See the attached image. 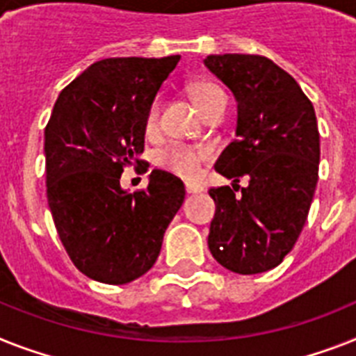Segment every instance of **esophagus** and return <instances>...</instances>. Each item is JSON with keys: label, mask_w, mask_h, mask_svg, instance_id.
Returning a JSON list of instances; mask_svg holds the SVG:
<instances>
[{"label": "esophagus", "mask_w": 356, "mask_h": 356, "mask_svg": "<svg viewBox=\"0 0 356 356\" xmlns=\"http://www.w3.org/2000/svg\"><path fill=\"white\" fill-rule=\"evenodd\" d=\"M185 191H187V195H196V193H202V187L198 184H191V181H185Z\"/></svg>", "instance_id": "1"}]
</instances>
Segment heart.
Returning a JSON list of instances; mask_svg holds the SVG:
<instances>
[{
  "label": "heart",
  "mask_w": 356,
  "mask_h": 356,
  "mask_svg": "<svg viewBox=\"0 0 356 356\" xmlns=\"http://www.w3.org/2000/svg\"><path fill=\"white\" fill-rule=\"evenodd\" d=\"M191 94L195 98L196 105L204 114L213 111L214 107L222 102H227L225 92L220 89L218 85L211 83V81H198L191 87ZM160 108L161 102L156 98L151 104L145 116V129L149 132L156 131L158 123H160ZM209 158V152L204 149H196V147L184 145V143H171L165 149H161L158 152V163L161 167H165L175 175L181 176V178H195L198 176L202 163Z\"/></svg>",
  "instance_id": "b5f03b06"
}]
</instances>
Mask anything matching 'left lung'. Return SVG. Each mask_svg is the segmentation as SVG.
Wrapping results in <instances>:
<instances>
[{"mask_svg": "<svg viewBox=\"0 0 356 356\" xmlns=\"http://www.w3.org/2000/svg\"><path fill=\"white\" fill-rule=\"evenodd\" d=\"M205 65L238 102L236 138L216 172L250 185L213 187L216 213L207 243L214 260L238 275L269 271L302 233L318 181L320 134L313 104L295 78L258 54L207 56Z\"/></svg>", "mask_w": 356, "mask_h": 356, "instance_id": "1", "label": "left lung"}]
</instances>
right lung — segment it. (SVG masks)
<instances>
[{
    "label": "right lung",
    "mask_w": 356,
    "mask_h": 356,
    "mask_svg": "<svg viewBox=\"0 0 356 356\" xmlns=\"http://www.w3.org/2000/svg\"><path fill=\"white\" fill-rule=\"evenodd\" d=\"M178 61L107 58L56 99L45 127L47 200L67 254L92 280L120 286L145 275L184 204L180 178L160 169L145 189L120 187L123 169L142 163L147 111Z\"/></svg>",
    "instance_id": "obj_1"
}]
</instances>
